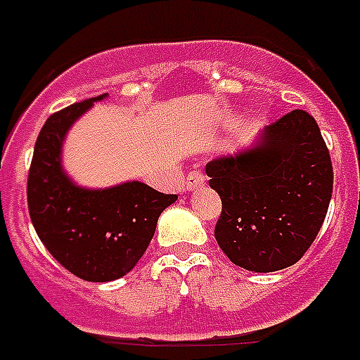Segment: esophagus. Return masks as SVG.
Wrapping results in <instances>:
<instances>
[{"label": "esophagus", "mask_w": 360, "mask_h": 360, "mask_svg": "<svg viewBox=\"0 0 360 360\" xmlns=\"http://www.w3.org/2000/svg\"><path fill=\"white\" fill-rule=\"evenodd\" d=\"M204 184H206V176H204L202 172L193 171V172H189L188 178H186L184 188H186V191H193V189L200 188V186H204Z\"/></svg>", "instance_id": "1"}]
</instances>
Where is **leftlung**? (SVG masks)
Returning a JSON list of instances; mask_svg holds the SVG:
<instances>
[{
  "label": "left lung",
  "mask_w": 360,
  "mask_h": 360,
  "mask_svg": "<svg viewBox=\"0 0 360 360\" xmlns=\"http://www.w3.org/2000/svg\"><path fill=\"white\" fill-rule=\"evenodd\" d=\"M206 174L223 202L215 240L232 264L255 273L294 266L320 232L333 195L326 141L301 109L212 160Z\"/></svg>",
  "instance_id": "8db88e82"
}]
</instances>
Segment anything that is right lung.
I'll return each mask as SVG.
<instances>
[{
	"label": "right lung",
	"instance_id": "right-lung-1",
	"mask_svg": "<svg viewBox=\"0 0 360 360\" xmlns=\"http://www.w3.org/2000/svg\"><path fill=\"white\" fill-rule=\"evenodd\" d=\"M105 98L108 94L83 100L46 120L27 178L31 223L40 241L63 267L89 283L128 275L145 255L158 217L178 198L139 180L85 188L66 172V135L94 103Z\"/></svg>",
	"mask_w": 360,
	"mask_h": 360
}]
</instances>
